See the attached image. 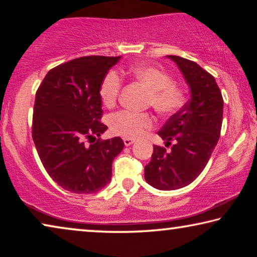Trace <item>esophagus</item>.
<instances>
[{
  "mask_svg": "<svg viewBox=\"0 0 257 257\" xmlns=\"http://www.w3.org/2000/svg\"><path fill=\"white\" fill-rule=\"evenodd\" d=\"M123 143H124V145H125V146H130V145L134 144V143H135V139L124 137V138H123Z\"/></svg>",
  "mask_w": 257,
  "mask_h": 257,
  "instance_id": "34e87169",
  "label": "esophagus"
}]
</instances>
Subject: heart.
Returning <instances> with one entry per match:
<instances>
[{"label":"heart","instance_id":"b5f03b06","mask_svg":"<svg viewBox=\"0 0 257 257\" xmlns=\"http://www.w3.org/2000/svg\"><path fill=\"white\" fill-rule=\"evenodd\" d=\"M134 79L142 82L150 89L149 103L161 114H172L181 107L184 95L171 78L159 69L145 64H138L127 70ZM121 79L115 71L106 73L99 87V96L104 105L111 106L115 103L121 89ZM111 132L122 137H138L153 125L150 114H137L129 111H119L108 120Z\"/></svg>","mask_w":257,"mask_h":257}]
</instances>
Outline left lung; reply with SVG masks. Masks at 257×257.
<instances>
[{"label": "left lung", "instance_id": "8db88e82", "mask_svg": "<svg viewBox=\"0 0 257 257\" xmlns=\"http://www.w3.org/2000/svg\"><path fill=\"white\" fill-rule=\"evenodd\" d=\"M167 58L179 68L190 98L158 133L168 144H176L169 152L153 146L145 180L156 189L175 190L191 184L206 167L220 137L223 98L214 77L196 62L176 55Z\"/></svg>", "mask_w": 257, "mask_h": 257}]
</instances>
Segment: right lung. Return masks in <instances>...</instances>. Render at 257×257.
Returning a JSON list of instances; mask_svg holds the SVG:
<instances>
[{
    "mask_svg": "<svg viewBox=\"0 0 257 257\" xmlns=\"http://www.w3.org/2000/svg\"><path fill=\"white\" fill-rule=\"evenodd\" d=\"M120 58L82 56L60 64L47 72L36 93L35 146L50 177L71 193L103 189L111 181L113 160L124 147L120 137L97 139L107 129L99 122V87Z\"/></svg>",
    "mask_w": 257,
    "mask_h": 257,
    "instance_id": "obj_1",
    "label": "right lung"
}]
</instances>
